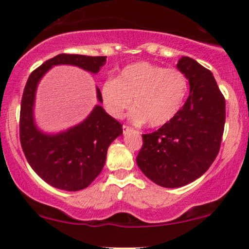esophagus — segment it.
Returning <instances> with one entry per match:
<instances>
[{
	"mask_svg": "<svg viewBox=\"0 0 249 249\" xmlns=\"http://www.w3.org/2000/svg\"><path fill=\"white\" fill-rule=\"evenodd\" d=\"M131 130H133V128L131 127V126H127V125H124V126H123V131H124V133H126V132H128V131H131Z\"/></svg>",
	"mask_w": 249,
	"mask_h": 249,
	"instance_id": "34e87169",
	"label": "esophagus"
}]
</instances>
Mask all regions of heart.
<instances>
[{"instance_id":"b5f03b06","label":"heart","mask_w":249,"mask_h":249,"mask_svg":"<svg viewBox=\"0 0 249 249\" xmlns=\"http://www.w3.org/2000/svg\"><path fill=\"white\" fill-rule=\"evenodd\" d=\"M190 91L186 73L150 62H137L102 84L101 99L113 118H122L133 107L131 119L151 127L166 125L184 107Z\"/></svg>"}]
</instances>
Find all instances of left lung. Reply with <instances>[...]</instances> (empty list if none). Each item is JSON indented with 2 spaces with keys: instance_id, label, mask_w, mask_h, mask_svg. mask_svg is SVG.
<instances>
[{
  "instance_id": "obj_1",
  "label": "left lung",
  "mask_w": 249,
  "mask_h": 249,
  "mask_svg": "<svg viewBox=\"0 0 249 249\" xmlns=\"http://www.w3.org/2000/svg\"><path fill=\"white\" fill-rule=\"evenodd\" d=\"M177 68L186 73L190 96L168 124L142 134L137 156L142 172L159 186L190 184L210 168L218 156L226 119L225 97L210 70L190 57Z\"/></svg>"
}]
</instances>
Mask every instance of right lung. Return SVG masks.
Here are the masks:
<instances>
[{
  "mask_svg": "<svg viewBox=\"0 0 249 249\" xmlns=\"http://www.w3.org/2000/svg\"><path fill=\"white\" fill-rule=\"evenodd\" d=\"M105 62V56L59 53L34 70L25 84L19 112L22 150L31 168L45 182L59 190H83L98 177L107 160V147L123 133V125L101 105H96L81 124L57 134L43 133L34 121L37 84L53 65H75L97 73ZM97 98L102 103L98 88Z\"/></svg>",
  "mask_w": 249,
  "mask_h": 249,
  "instance_id": "obj_1",
  "label": "right lung"
}]
</instances>
